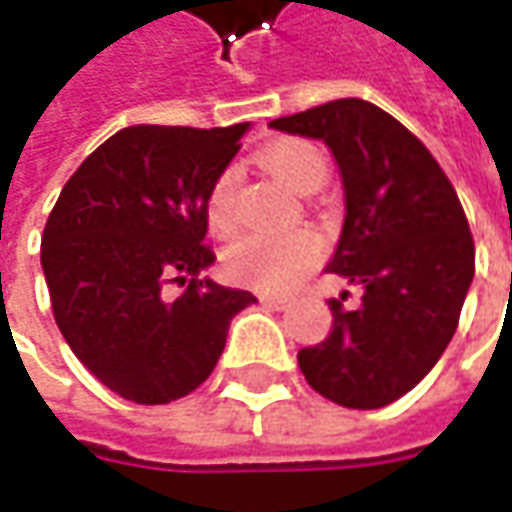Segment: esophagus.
Listing matches in <instances>:
<instances>
[{"label": "esophagus", "mask_w": 512, "mask_h": 512, "mask_svg": "<svg viewBox=\"0 0 512 512\" xmlns=\"http://www.w3.org/2000/svg\"><path fill=\"white\" fill-rule=\"evenodd\" d=\"M260 300H263L266 306H272V309H289V303H292L289 298H278V295H263Z\"/></svg>", "instance_id": "esophagus-1"}]
</instances>
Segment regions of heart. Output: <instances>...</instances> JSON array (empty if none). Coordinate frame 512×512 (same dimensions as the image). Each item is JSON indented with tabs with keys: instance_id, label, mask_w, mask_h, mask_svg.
<instances>
[{
	"instance_id": "heart-1",
	"label": "heart",
	"mask_w": 512,
	"mask_h": 512,
	"mask_svg": "<svg viewBox=\"0 0 512 512\" xmlns=\"http://www.w3.org/2000/svg\"><path fill=\"white\" fill-rule=\"evenodd\" d=\"M260 166L275 174L283 186L306 191L326 177V160L321 148L306 140L283 137L257 154ZM206 220L214 234H229L234 229V171L226 168L214 177L209 200H206ZM321 257V240L312 232H260L246 234L234 240L226 249V272L237 283L255 289H286L300 280Z\"/></svg>"
}]
</instances>
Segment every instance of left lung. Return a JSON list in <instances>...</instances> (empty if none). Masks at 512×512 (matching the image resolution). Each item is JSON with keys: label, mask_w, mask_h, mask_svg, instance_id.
<instances>
[{"label": "left lung", "mask_w": 512, "mask_h": 512, "mask_svg": "<svg viewBox=\"0 0 512 512\" xmlns=\"http://www.w3.org/2000/svg\"><path fill=\"white\" fill-rule=\"evenodd\" d=\"M269 128L329 145L346 214L335 272L361 289L329 300L332 332L298 352L323 398L378 410L407 395L453 341L476 272V246L447 174L412 131L367 100H332Z\"/></svg>", "instance_id": "left-lung-1"}]
</instances>
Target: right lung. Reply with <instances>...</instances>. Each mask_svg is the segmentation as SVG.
<instances>
[{
  "label": "right lung",
  "instance_id": "add662e5",
  "mask_svg": "<svg viewBox=\"0 0 512 512\" xmlns=\"http://www.w3.org/2000/svg\"><path fill=\"white\" fill-rule=\"evenodd\" d=\"M249 123L131 125L85 157L42 232V272L62 338L105 387L168 404L223 355L246 289L200 278L214 263L206 200ZM168 282L187 289L165 298Z\"/></svg>",
  "mask_w": 512,
  "mask_h": 512
}]
</instances>
